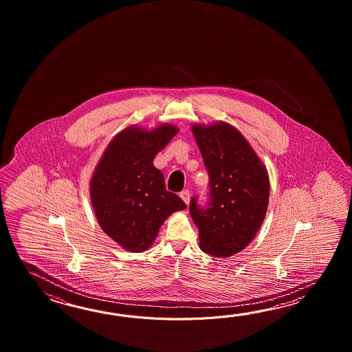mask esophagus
Here are the masks:
<instances>
[{
    "instance_id": "34e87169",
    "label": "esophagus",
    "mask_w": 352,
    "mask_h": 352,
    "mask_svg": "<svg viewBox=\"0 0 352 352\" xmlns=\"http://www.w3.org/2000/svg\"><path fill=\"white\" fill-rule=\"evenodd\" d=\"M179 196H181V199L185 201L186 205L190 204V191H188V190H184V191H181V192H179Z\"/></svg>"
}]
</instances>
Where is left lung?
Wrapping results in <instances>:
<instances>
[{
    "mask_svg": "<svg viewBox=\"0 0 352 352\" xmlns=\"http://www.w3.org/2000/svg\"><path fill=\"white\" fill-rule=\"evenodd\" d=\"M192 132L209 173V199L202 205L192 196L190 215L202 252L230 256L247 247L262 225L270 200L268 173L232 126H194Z\"/></svg>",
    "mask_w": 352,
    "mask_h": 352,
    "instance_id": "left-lung-1",
    "label": "left lung"
}]
</instances>
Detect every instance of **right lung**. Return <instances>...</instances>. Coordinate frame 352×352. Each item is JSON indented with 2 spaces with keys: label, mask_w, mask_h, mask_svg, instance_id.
I'll list each match as a JSON object with an SVG mask.
<instances>
[{
  "label": "right lung",
  "mask_w": 352,
  "mask_h": 352,
  "mask_svg": "<svg viewBox=\"0 0 352 352\" xmlns=\"http://www.w3.org/2000/svg\"><path fill=\"white\" fill-rule=\"evenodd\" d=\"M177 132L170 124L151 132L124 129L109 143L93 175L90 197L98 223L129 252L148 249L167 217L186 208L166 190L164 173L153 166Z\"/></svg>",
  "instance_id": "obj_1"
}]
</instances>
